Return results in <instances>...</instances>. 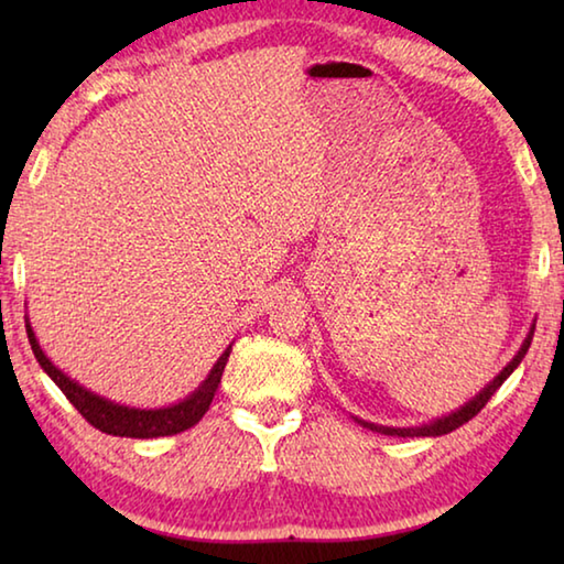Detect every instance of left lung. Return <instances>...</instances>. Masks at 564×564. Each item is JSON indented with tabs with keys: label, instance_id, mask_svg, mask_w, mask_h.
Segmentation results:
<instances>
[{
	"label": "left lung",
	"instance_id": "1",
	"mask_svg": "<svg viewBox=\"0 0 564 564\" xmlns=\"http://www.w3.org/2000/svg\"><path fill=\"white\" fill-rule=\"evenodd\" d=\"M532 336H534V326L530 328V333H528V338H524V343L520 346V350H518V356H514L508 366H505L498 376H495V380L492 383L488 386V388H482L480 393H477L470 403H465L460 410H455V413H451V415H445V417H437V420H433V423H427V425H417V427H386V425H373V423H366V420H358L360 425H366V427H370V431H376V433H386V435H398V437H435V435H447V433H453L455 427H460V425H465L467 420H473L477 413H480V410L488 405V400L495 395V390H498L505 380L510 378V373L514 368L520 366V360L524 358V352H528V348H530V343H532Z\"/></svg>",
	"mask_w": 564,
	"mask_h": 564
}]
</instances>
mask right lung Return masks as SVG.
<instances>
[{"label":"right lung","instance_id":"1","mask_svg":"<svg viewBox=\"0 0 564 564\" xmlns=\"http://www.w3.org/2000/svg\"><path fill=\"white\" fill-rule=\"evenodd\" d=\"M26 336H30L34 358L40 360L44 373L62 388V393L76 410H79L82 417H87V423H91L97 431L107 433V435H119V437L176 435V433L188 431L191 425H196L198 420L204 417L208 405H212L218 383H221L226 360H228V356H231V346H228L221 352V358L216 360V366L212 368V373L206 376L204 383L198 386L188 398L181 400V403L169 405V408L141 410V408L113 403V400L91 393V390L79 386L69 376H64L62 370L44 356V350L40 348V340H36L34 330L30 326V318H26Z\"/></svg>","mask_w":564,"mask_h":564}]
</instances>
